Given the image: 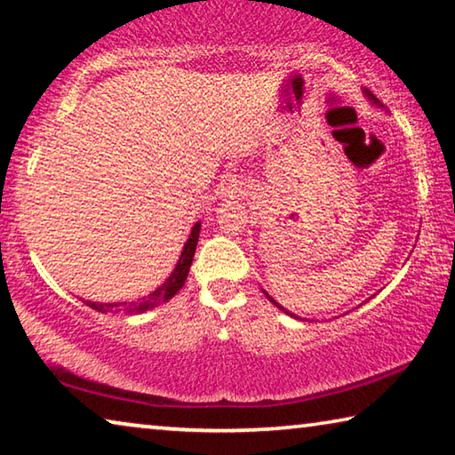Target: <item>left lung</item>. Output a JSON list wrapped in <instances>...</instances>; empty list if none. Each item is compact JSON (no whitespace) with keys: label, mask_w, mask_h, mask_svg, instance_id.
<instances>
[{"label":"left lung","mask_w":455,"mask_h":455,"mask_svg":"<svg viewBox=\"0 0 455 455\" xmlns=\"http://www.w3.org/2000/svg\"><path fill=\"white\" fill-rule=\"evenodd\" d=\"M369 97H371V99H372V100H374V103H379V100H377V99H374V97H372V95H371V92H369ZM267 298H269V295H267ZM269 301H271V304H275V306H277V307H279V309H283V307H281V306H279V304H277V301H275V299H273V298H269ZM283 312H285V309H283ZM285 314H290V312H285Z\"/></svg>","instance_id":"obj_1"}]
</instances>
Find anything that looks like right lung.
<instances>
[{
	"mask_svg": "<svg viewBox=\"0 0 455 455\" xmlns=\"http://www.w3.org/2000/svg\"><path fill=\"white\" fill-rule=\"evenodd\" d=\"M198 233H200V222L192 227L190 239L184 244L182 255H180V261L176 265L174 273H172L170 279H165V283L157 287L156 291H151L146 298L137 299V301H124V304H97V301H86V306H91L97 312H124V314H141L148 312V309H154L157 306L165 304V301L174 298V295L182 290V285L186 283V277H188L192 259H194V251H196V243H198Z\"/></svg>",
	"mask_w": 455,
	"mask_h": 455,
	"instance_id": "right-lung-1",
	"label": "right lung"
}]
</instances>
